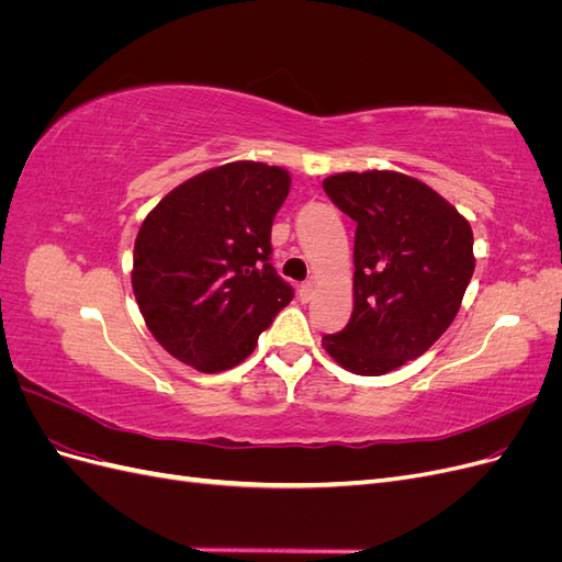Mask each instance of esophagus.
I'll list each match as a JSON object with an SVG mask.
<instances>
[{
	"label": "esophagus",
	"mask_w": 562,
	"mask_h": 562,
	"mask_svg": "<svg viewBox=\"0 0 562 562\" xmlns=\"http://www.w3.org/2000/svg\"><path fill=\"white\" fill-rule=\"evenodd\" d=\"M314 288H316V283H314V281L302 283V285H300V297H302L304 302H310V300L314 297Z\"/></svg>",
	"instance_id": "esophagus-1"
}]
</instances>
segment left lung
Returning <instances> with one entry per match:
<instances>
[{
    "mask_svg": "<svg viewBox=\"0 0 562 562\" xmlns=\"http://www.w3.org/2000/svg\"><path fill=\"white\" fill-rule=\"evenodd\" d=\"M323 190L356 236L353 312L321 345L356 375H384L450 328L475 267L473 232L429 184L396 171L337 173Z\"/></svg>",
    "mask_w": 562,
    "mask_h": 562,
    "instance_id": "obj_1",
    "label": "left lung"
}]
</instances>
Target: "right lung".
I'll return each mask as SVG.
<instances>
[{
  "label": "right lung",
  "mask_w": 562,
  "mask_h": 562,
  "mask_svg": "<svg viewBox=\"0 0 562 562\" xmlns=\"http://www.w3.org/2000/svg\"><path fill=\"white\" fill-rule=\"evenodd\" d=\"M288 192L285 168L232 161L184 180L143 220L133 295L178 361L199 372L239 366L293 300L269 265L271 223Z\"/></svg>",
  "instance_id": "1"
}]
</instances>
